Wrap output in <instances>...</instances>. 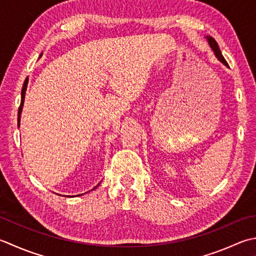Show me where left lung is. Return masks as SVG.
<instances>
[{
	"mask_svg": "<svg viewBox=\"0 0 256 256\" xmlns=\"http://www.w3.org/2000/svg\"><path fill=\"white\" fill-rule=\"evenodd\" d=\"M208 40L210 46L212 48V50L214 51V54L216 55V58H218L220 60V61H221L223 64H225V65H226V66H228V64L226 61H225V58H224V56H223L222 53H221V50H220L216 41H215V40H214L213 38H211V36H208Z\"/></svg>",
	"mask_w": 256,
	"mask_h": 256,
	"instance_id": "8db88e82",
	"label": "left lung"
}]
</instances>
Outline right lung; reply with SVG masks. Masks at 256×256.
Returning a JSON list of instances; mask_svg holds the SVG:
<instances>
[{
  "label": "right lung",
  "mask_w": 256,
  "mask_h": 256,
  "mask_svg": "<svg viewBox=\"0 0 256 256\" xmlns=\"http://www.w3.org/2000/svg\"><path fill=\"white\" fill-rule=\"evenodd\" d=\"M28 78H26L24 81L23 84V88H22V92H21V104H20V108H18V123L20 125V118H21V112H22V108H23V104H24V98H25V91H26V86H28ZM93 188V190H94Z\"/></svg>",
  "instance_id": "obj_1"
}]
</instances>
